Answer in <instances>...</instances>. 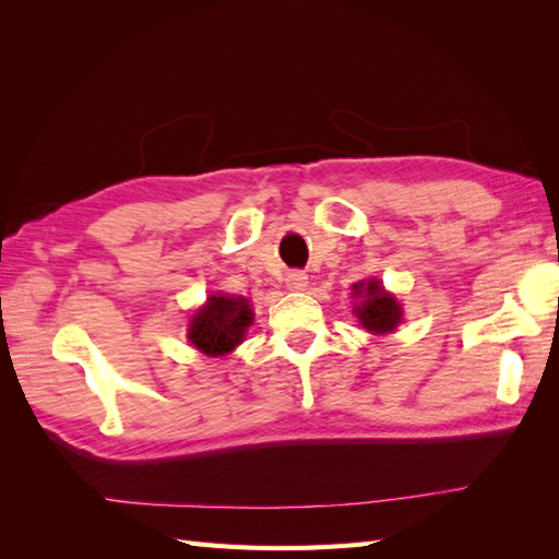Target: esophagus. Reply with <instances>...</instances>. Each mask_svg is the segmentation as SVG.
Masks as SVG:
<instances>
[{
	"label": "esophagus",
	"instance_id": "34e87169",
	"mask_svg": "<svg viewBox=\"0 0 559 559\" xmlns=\"http://www.w3.org/2000/svg\"><path fill=\"white\" fill-rule=\"evenodd\" d=\"M286 288L288 290H305L307 288V273L305 271H288L286 273Z\"/></svg>",
	"mask_w": 559,
	"mask_h": 559
}]
</instances>
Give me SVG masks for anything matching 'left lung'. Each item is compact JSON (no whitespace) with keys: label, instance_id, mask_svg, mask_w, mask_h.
I'll return each instance as SVG.
<instances>
[{"label":"left lung","instance_id":"obj_1","mask_svg":"<svg viewBox=\"0 0 559 559\" xmlns=\"http://www.w3.org/2000/svg\"><path fill=\"white\" fill-rule=\"evenodd\" d=\"M353 295H362V302L355 305V314L360 317V324L367 331H374V334H386V331L396 329L401 322V305L396 302L394 295L384 293L382 283L379 281H367V283H355Z\"/></svg>","mask_w":559,"mask_h":559}]
</instances>
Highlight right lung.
<instances>
[{"instance_id": "1", "label": "right lung", "mask_w": 559, "mask_h": 559, "mask_svg": "<svg viewBox=\"0 0 559 559\" xmlns=\"http://www.w3.org/2000/svg\"><path fill=\"white\" fill-rule=\"evenodd\" d=\"M252 324V310L245 298L213 295L204 310H199L189 324V341L206 355H223L242 343L247 326Z\"/></svg>"}]
</instances>
